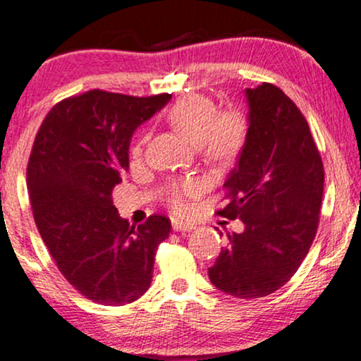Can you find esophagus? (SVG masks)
<instances>
[{
  "mask_svg": "<svg viewBox=\"0 0 361 361\" xmlns=\"http://www.w3.org/2000/svg\"><path fill=\"white\" fill-rule=\"evenodd\" d=\"M172 228H174V231H189L194 228V224H189V221H182V220H172Z\"/></svg>",
  "mask_w": 361,
  "mask_h": 361,
  "instance_id": "obj_1",
  "label": "esophagus"
}]
</instances>
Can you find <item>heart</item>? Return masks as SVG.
<instances>
[{"instance_id": "heart-1", "label": "heart", "mask_w": 361, "mask_h": 361, "mask_svg": "<svg viewBox=\"0 0 361 361\" xmlns=\"http://www.w3.org/2000/svg\"><path fill=\"white\" fill-rule=\"evenodd\" d=\"M167 121L187 141L200 147L202 156L210 162L233 161L246 145L250 133V120L245 111L230 108L219 113L215 102L200 93H189L179 98L167 111ZM146 135L141 133L131 146V157L140 161L145 152ZM204 189L197 179L171 180L164 187V200L171 212L185 214L189 200Z\"/></svg>"}]
</instances>
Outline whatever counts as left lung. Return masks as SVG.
<instances>
[{
  "instance_id": "1",
  "label": "left lung",
  "mask_w": 361,
  "mask_h": 361,
  "mask_svg": "<svg viewBox=\"0 0 361 361\" xmlns=\"http://www.w3.org/2000/svg\"><path fill=\"white\" fill-rule=\"evenodd\" d=\"M250 133L238 166L224 184L225 219H240L243 233H228L209 278L240 299L273 294L295 274L319 228L324 162L307 120L273 83L246 90Z\"/></svg>"
}]
</instances>
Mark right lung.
<instances>
[{"mask_svg":"<svg viewBox=\"0 0 361 361\" xmlns=\"http://www.w3.org/2000/svg\"><path fill=\"white\" fill-rule=\"evenodd\" d=\"M88 90L63 98L44 118L27 161L34 221L63 278L83 298L125 305L149 288L157 246L171 220L120 219L113 189L130 169L133 131L169 102Z\"/></svg>","mask_w":361,"mask_h":361,"instance_id":"obj_1","label":"right lung"}]
</instances>
